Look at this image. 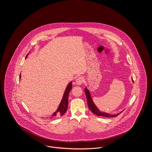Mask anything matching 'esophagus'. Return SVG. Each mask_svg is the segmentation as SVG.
<instances>
[{
  "label": "esophagus",
  "instance_id": "34e87169",
  "mask_svg": "<svg viewBox=\"0 0 152 152\" xmlns=\"http://www.w3.org/2000/svg\"><path fill=\"white\" fill-rule=\"evenodd\" d=\"M84 81V79L82 77H78L76 80V83L77 85H81Z\"/></svg>",
  "mask_w": 152,
  "mask_h": 152
}]
</instances>
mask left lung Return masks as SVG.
I'll return each instance as SVG.
<instances>
[{
	"label": "left lung",
	"mask_w": 152,
	"mask_h": 152,
	"mask_svg": "<svg viewBox=\"0 0 152 152\" xmlns=\"http://www.w3.org/2000/svg\"><path fill=\"white\" fill-rule=\"evenodd\" d=\"M132 81L133 83V78L132 77ZM84 91L86 94V97H87V102H88V105L89 109L91 110V111L94 113V115H97L98 116H102V117H116L118 116V115H120L121 112H123V111H121V112H120L119 113H117L116 115H111L108 113H106L104 112H102L100 111L99 108L96 107V105L94 104V102L93 101L91 95L90 94L89 91L87 89V87H86V88L84 89Z\"/></svg>",
	"instance_id": "1"
}]
</instances>
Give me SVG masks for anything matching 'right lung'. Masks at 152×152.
<instances>
[{
	"instance_id": "add662e5",
	"label": "right lung",
	"mask_w": 152,
	"mask_h": 152,
	"mask_svg": "<svg viewBox=\"0 0 152 152\" xmlns=\"http://www.w3.org/2000/svg\"><path fill=\"white\" fill-rule=\"evenodd\" d=\"M26 56V58H27ZM21 78V74L20 75V79ZM72 81H71L66 87L65 92L63 94V98L60 101V103L58 107V109L56 110L51 115V117H54L55 116L56 117H59V116H63L64 115L68 108V96H69V94L72 89Z\"/></svg>"
}]
</instances>
